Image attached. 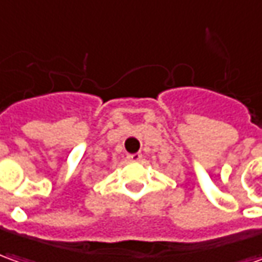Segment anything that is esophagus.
I'll return each mask as SVG.
<instances>
[{"mask_svg":"<svg viewBox=\"0 0 262 262\" xmlns=\"http://www.w3.org/2000/svg\"><path fill=\"white\" fill-rule=\"evenodd\" d=\"M140 159H142V154L127 155V161H129V162H139Z\"/></svg>","mask_w":262,"mask_h":262,"instance_id":"esophagus-1","label":"esophagus"}]
</instances>
